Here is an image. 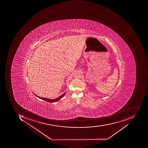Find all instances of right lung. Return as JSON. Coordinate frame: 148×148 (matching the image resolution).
I'll return each mask as SVG.
<instances>
[{"mask_svg": "<svg viewBox=\"0 0 148 148\" xmlns=\"http://www.w3.org/2000/svg\"><path fill=\"white\" fill-rule=\"evenodd\" d=\"M66 92L64 93L63 94V95H61V96H60L59 97L55 99H47V98H42L41 97H39V96H37L34 93V95L35 96H36L37 97L39 98L40 99H42V100H44V101H46L50 103H53V102H56L58 101L59 100H60V99L62 98L65 95V94H66Z\"/></svg>", "mask_w": 148, "mask_h": 148, "instance_id": "add662e5", "label": "right lung"}]
</instances>
